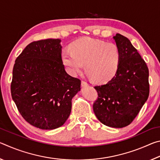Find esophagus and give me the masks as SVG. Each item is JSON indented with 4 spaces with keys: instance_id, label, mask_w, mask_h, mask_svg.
I'll return each mask as SVG.
<instances>
[{
    "instance_id": "esophagus-1",
    "label": "esophagus",
    "mask_w": 160,
    "mask_h": 160,
    "mask_svg": "<svg viewBox=\"0 0 160 160\" xmlns=\"http://www.w3.org/2000/svg\"><path fill=\"white\" fill-rule=\"evenodd\" d=\"M81 85H82V87H86V86H88V85H89V84H88V82H85V81L82 80V82H81Z\"/></svg>"
}]
</instances>
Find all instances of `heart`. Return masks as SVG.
<instances>
[{"label": "heart", "mask_w": 160, "mask_h": 160, "mask_svg": "<svg viewBox=\"0 0 160 160\" xmlns=\"http://www.w3.org/2000/svg\"><path fill=\"white\" fill-rule=\"evenodd\" d=\"M70 50L61 53L67 71L75 76L85 68L97 82H105L114 76L118 68L121 53L118 46L102 40L82 37L70 45Z\"/></svg>", "instance_id": "b5f03b06"}]
</instances>
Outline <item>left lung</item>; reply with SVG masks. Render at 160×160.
I'll use <instances>...</instances> for the list:
<instances>
[{"instance_id":"obj_1","label":"left lung","mask_w":160,"mask_h":160,"mask_svg":"<svg viewBox=\"0 0 160 160\" xmlns=\"http://www.w3.org/2000/svg\"><path fill=\"white\" fill-rule=\"evenodd\" d=\"M121 53L118 68L107 84L95 86L98 98L93 104L100 122L112 128L131 123L150 93L149 70L145 61L126 37H113Z\"/></svg>"}]
</instances>
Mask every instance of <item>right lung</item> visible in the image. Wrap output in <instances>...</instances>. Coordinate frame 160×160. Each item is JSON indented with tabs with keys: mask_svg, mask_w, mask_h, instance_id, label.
<instances>
[{
	"mask_svg": "<svg viewBox=\"0 0 160 160\" xmlns=\"http://www.w3.org/2000/svg\"><path fill=\"white\" fill-rule=\"evenodd\" d=\"M59 39L30 43L16 58L10 90L26 121L43 130L63 126L72 99L80 90V80L70 76L61 61Z\"/></svg>",
	"mask_w": 160,
	"mask_h": 160,
	"instance_id": "add662e5",
	"label": "right lung"
}]
</instances>
